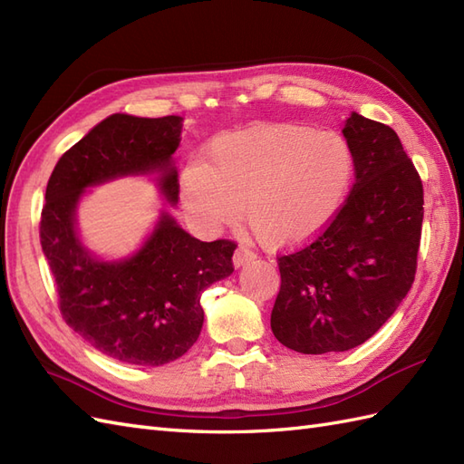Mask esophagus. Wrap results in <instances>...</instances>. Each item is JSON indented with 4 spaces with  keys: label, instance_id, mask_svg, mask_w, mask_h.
Returning <instances> with one entry per match:
<instances>
[{
    "label": "esophagus",
    "instance_id": "esophagus-1",
    "mask_svg": "<svg viewBox=\"0 0 464 464\" xmlns=\"http://www.w3.org/2000/svg\"><path fill=\"white\" fill-rule=\"evenodd\" d=\"M254 259H256V254H254L252 249H249V246H246V244L237 246L236 252H234V257H232L234 267H242V266H246V263L254 261Z\"/></svg>",
    "mask_w": 464,
    "mask_h": 464
}]
</instances>
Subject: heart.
Returning a JSON list of instances; mask_svg holds the SVG:
<instances>
[{
    "mask_svg": "<svg viewBox=\"0 0 464 464\" xmlns=\"http://www.w3.org/2000/svg\"><path fill=\"white\" fill-rule=\"evenodd\" d=\"M210 166L187 161L179 178L185 215L217 232L246 218L269 247H296L340 217L353 189L357 158L343 134L275 122L222 134L208 146Z\"/></svg>",
    "mask_w": 464,
    "mask_h": 464,
    "instance_id": "b5f03b06",
    "label": "heart"
}]
</instances>
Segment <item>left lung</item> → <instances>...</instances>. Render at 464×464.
<instances>
[{"mask_svg":"<svg viewBox=\"0 0 464 464\" xmlns=\"http://www.w3.org/2000/svg\"><path fill=\"white\" fill-rule=\"evenodd\" d=\"M343 136L357 158L347 203L314 242L279 257L273 335L304 355L365 343L394 314L416 275L423 187L398 134L352 112Z\"/></svg>","mask_w":464,"mask_h":464,"instance_id":"8db88e82","label":"left lung"}]
</instances>
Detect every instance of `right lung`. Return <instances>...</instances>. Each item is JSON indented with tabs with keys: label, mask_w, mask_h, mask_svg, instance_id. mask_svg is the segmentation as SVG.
I'll return each instance as SVG.
<instances>
[{
	"label": "right lung",
	"mask_w": 464,
	"mask_h": 464,
	"mask_svg": "<svg viewBox=\"0 0 464 464\" xmlns=\"http://www.w3.org/2000/svg\"><path fill=\"white\" fill-rule=\"evenodd\" d=\"M183 117L115 112L58 160L46 185L41 246L54 275L66 324L97 352L140 367L179 359L201 334V293L232 275L234 242H201L161 210L152 232L127 257L93 254L78 230L87 189L122 178H152L178 205Z\"/></svg>",
	"instance_id": "right-lung-1"
}]
</instances>
